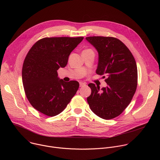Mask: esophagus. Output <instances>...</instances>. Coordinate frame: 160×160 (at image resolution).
Returning a JSON list of instances; mask_svg holds the SVG:
<instances>
[{"mask_svg":"<svg viewBox=\"0 0 160 160\" xmlns=\"http://www.w3.org/2000/svg\"><path fill=\"white\" fill-rule=\"evenodd\" d=\"M85 83H83V82H80V87H83V86H85Z\"/></svg>","mask_w":160,"mask_h":160,"instance_id":"1","label":"esophagus"}]
</instances>
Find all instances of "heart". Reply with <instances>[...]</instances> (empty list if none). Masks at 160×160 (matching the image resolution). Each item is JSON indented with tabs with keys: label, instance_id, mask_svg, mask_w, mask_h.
I'll use <instances>...</instances> for the list:
<instances>
[{
	"label": "heart",
	"instance_id": "1",
	"mask_svg": "<svg viewBox=\"0 0 160 160\" xmlns=\"http://www.w3.org/2000/svg\"><path fill=\"white\" fill-rule=\"evenodd\" d=\"M87 50H89V49H87Z\"/></svg>",
	"mask_w": 160,
	"mask_h": 160
}]
</instances>
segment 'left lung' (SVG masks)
<instances>
[{"label":"left lung","instance_id":"1","mask_svg":"<svg viewBox=\"0 0 160 160\" xmlns=\"http://www.w3.org/2000/svg\"><path fill=\"white\" fill-rule=\"evenodd\" d=\"M86 40L96 48L99 59L96 73L106 76V87L100 89L89 83L87 98L90 109L97 116L110 120L119 116L132 101L138 85V68L126 45L111 37H88Z\"/></svg>","mask_w":160,"mask_h":160}]
</instances>
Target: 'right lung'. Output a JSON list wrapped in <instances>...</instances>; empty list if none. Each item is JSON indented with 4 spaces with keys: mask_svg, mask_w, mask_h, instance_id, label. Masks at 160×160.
I'll return each mask as SVG.
<instances>
[{
    "mask_svg": "<svg viewBox=\"0 0 160 160\" xmlns=\"http://www.w3.org/2000/svg\"><path fill=\"white\" fill-rule=\"evenodd\" d=\"M83 37H46L28 51L22 69L25 94L31 105L45 115L61 113L75 95L77 81L59 79L57 70L64 68L73 50Z\"/></svg>",
    "mask_w": 160,
    "mask_h": 160,
    "instance_id": "right-lung-1",
    "label": "right lung"
}]
</instances>
